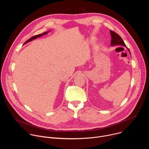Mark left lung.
Here are the masks:
<instances>
[{"label":"left lung","mask_w":149,"mask_h":149,"mask_svg":"<svg viewBox=\"0 0 149 149\" xmlns=\"http://www.w3.org/2000/svg\"><path fill=\"white\" fill-rule=\"evenodd\" d=\"M110 34L111 36V46H117V45H120L123 47H126L125 44H124V42L122 38L116 32L110 31ZM127 48V47H126ZM127 49L129 50L130 52L129 48H127ZM131 55V54H130Z\"/></svg>","instance_id":"8db88e82"}]
</instances>
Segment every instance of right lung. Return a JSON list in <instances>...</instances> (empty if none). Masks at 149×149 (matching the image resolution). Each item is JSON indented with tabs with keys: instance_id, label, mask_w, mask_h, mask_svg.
<instances>
[{
	"instance_id": "1",
	"label": "right lung",
	"mask_w": 149,
	"mask_h": 149,
	"mask_svg": "<svg viewBox=\"0 0 149 149\" xmlns=\"http://www.w3.org/2000/svg\"><path fill=\"white\" fill-rule=\"evenodd\" d=\"M49 32V31H47V32H44V33H43L39 34V35H35V36H32L31 38H30V39H29L28 40H26V41L25 42V44H27L28 42H31V41H32V40H34V39H35L38 38H39V37L42 36L44 35H46V34H47V33H48Z\"/></svg>"
}]
</instances>
